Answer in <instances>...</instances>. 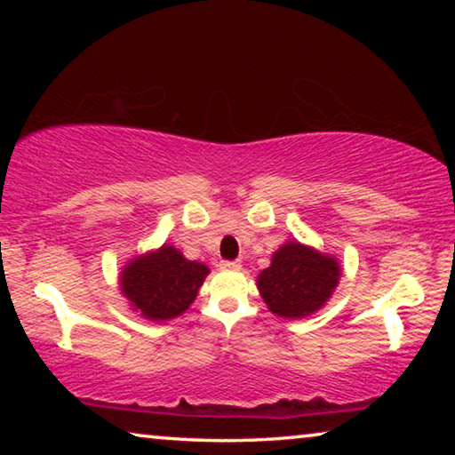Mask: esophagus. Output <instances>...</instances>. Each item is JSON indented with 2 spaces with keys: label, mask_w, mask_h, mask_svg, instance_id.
<instances>
[{
  "label": "esophagus",
  "mask_w": 455,
  "mask_h": 455,
  "mask_svg": "<svg viewBox=\"0 0 455 455\" xmlns=\"http://www.w3.org/2000/svg\"><path fill=\"white\" fill-rule=\"evenodd\" d=\"M220 268H225V271H238L241 268V260H220Z\"/></svg>",
  "instance_id": "esophagus-1"
}]
</instances>
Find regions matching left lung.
Listing matches in <instances>:
<instances>
[{
	"label": "left lung",
	"mask_w": 455,
	"mask_h": 455,
	"mask_svg": "<svg viewBox=\"0 0 455 455\" xmlns=\"http://www.w3.org/2000/svg\"><path fill=\"white\" fill-rule=\"evenodd\" d=\"M337 281L339 265L333 257L287 243L275 252L271 267L259 275L257 287L275 315L299 319L321 309Z\"/></svg>",
	"instance_id": "obj_1"
}]
</instances>
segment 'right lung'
Wrapping results in <instances>:
<instances>
[{"label": "right lung", "instance_id": "obj_1", "mask_svg": "<svg viewBox=\"0 0 455 455\" xmlns=\"http://www.w3.org/2000/svg\"><path fill=\"white\" fill-rule=\"evenodd\" d=\"M209 268L187 260L174 246L140 257L122 273V292L146 319L166 321L187 311L195 301Z\"/></svg>", "mask_w": 455, "mask_h": 455}]
</instances>
